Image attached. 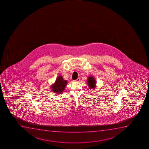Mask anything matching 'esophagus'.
<instances>
[{"instance_id":"1","label":"esophagus","mask_w":149,"mask_h":149,"mask_svg":"<svg viewBox=\"0 0 149 149\" xmlns=\"http://www.w3.org/2000/svg\"><path fill=\"white\" fill-rule=\"evenodd\" d=\"M80 78H78L76 80H75V82H79L80 81Z\"/></svg>"}]
</instances>
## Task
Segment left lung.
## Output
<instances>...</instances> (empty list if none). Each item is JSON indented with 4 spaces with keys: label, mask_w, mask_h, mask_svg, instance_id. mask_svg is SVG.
Segmentation results:
<instances>
[{
    "label": "left lung",
    "mask_w": 149,
    "mask_h": 149,
    "mask_svg": "<svg viewBox=\"0 0 149 149\" xmlns=\"http://www.w3.org/2000/svg\"><path fill=\"white\" fill-rule=\"evenodd\" d=\"M88 86H89L90 88H94L96 85V82L94 78L93 77H90L88 78Z\"/></svg>",
    "instance_id": "1"
}]
</instances>
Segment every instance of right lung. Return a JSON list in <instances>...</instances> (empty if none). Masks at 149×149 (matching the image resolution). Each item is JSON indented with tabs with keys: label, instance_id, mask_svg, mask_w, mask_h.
<instances>
[{
	"label": "right lung",
	"instance_id": "add662e5",
	"mask_svg": "<svg viewBox=\"0 0 149 149\" xmlns=\"http://www.w3.org/2000/svg\"><path fill=\"white\" fill-rule=\"evenodd\" d=\"M67 84V81L63 80L61 76H59L57 78L54 84L51 86V89L55 93H62Z\"/></svg>",
	"mask_w": 149,
	"mask_h": 149
}]
</instances>
